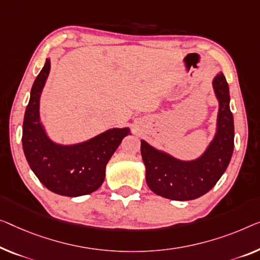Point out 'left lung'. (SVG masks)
<instances>
[{
  "instance_id": "1",
  "label": "left lung",
  "mask_w": 260,
  "mask_h": 260,
  "mask_svg": "<svg viewBox=\"0 0 260 260\" xmlns=\"http://www.w3.org/2000/svg\"><path fill=\"white\" fill-rule=\"evenodd\" d=\"M214 88L219 100L218 129L214 141L199 160L179 161L141 141L146 182L156 195L175 201L199 199L215 187L229 166L235 146V126L230 111L229 85L223 73L215 77Z\"/></svg>"
}]
</instances>
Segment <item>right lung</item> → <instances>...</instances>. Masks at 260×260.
Segmentation results:
<instances>
[{
  "label": "right lung",
  "instance_id": "1",
  "mask_svg": "<svg viewBox=\"0 0 260 260\" xmlns=\"http://www.w3.org/2000/svg\"><path fill=\"white\" fill-rule=\"evenodd\" d=\"M50 71V60L31 87L23 121L22 146L26 161L37 179L50 191L77 197L95 191L105 180L107 162L128 128H113L80 145L58 146L46 138L40 123V96Z\"/></svg>",
  "mask_w": 260,
  "mask_h": 260
}]
</instances>
